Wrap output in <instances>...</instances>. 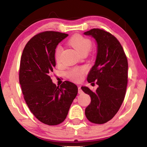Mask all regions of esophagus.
Listing matches in <instances>:
<instances>
[{
  "label": "esophagus",
  "instance_id": "esophagus-1",
  "mask_svg": "<svg viewBox=\"0 0 147 147\" xmlns=\"http://www.w3.org/2000/svg\"><path fill=\"white\" fill-rule=\"evenodd\" d=\"M83 91L82 90L81 87H78V94H82Z\"/></svg>",
  "mask_w": 147,
  "mask_h": 147
}]
</instances>
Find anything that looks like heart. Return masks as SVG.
Wrapping results in <instances>:
<instances>
[{"label": "heart", "instance_id": "obj_1", "mask_svg": "<svg viewBox=\"0 0 147 147\" xmlns=\"http://www.w3.org/2000/svg\"><path fill=\"white\" fill-rule=\"evenodd\" d=\"M69 44L80 54L84 53L88 54L91 49V41L90 39L83 37L80 35L76 34L72 36L69 40ZM62 47L58 46L55 51V59L57 62L60 61ZM87 73L86 67L74 68L67 72V75L68 78L74 82H80L83 79L84 76Z\"/></svg>", "mask_w": 147, "mask_h": 147}]
</instances>
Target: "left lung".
<instances>
[{"label": "left lung", "instance_id": "8db88e82", "mask_svg": "<svg viewBox=\"0 0 147 147\" xmlns=\"http://www.w3.org/2000/svg\"><path fill=\"white\" fill-rule=\"evenodd\" d=\"M95 39L97 53L95 63L88 76V82L98 86L95 92L88 87L82 89L91 97L85 114L93 123L104 124L117 113L125 96L128 83V60L121 43L104 30L93 28L84 32ZM94 84V83H92Z\"/></svg>", "mask_w": 147, "mask_h": 147}]
</instances>
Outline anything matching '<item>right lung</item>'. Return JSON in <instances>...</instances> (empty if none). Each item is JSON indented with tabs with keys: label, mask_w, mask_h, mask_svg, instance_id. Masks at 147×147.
<instances>
[{
	"label": "right lung",
	"mask_w": 147,
	"mask_h": 147,
	"mask_svg": "<svg viewBox=\"0 0 147 147\" xmlns=\"http://www.w3.org/2000/svg\"><path fill=\"white\" fill-rule=\"evenodd\" d=\"M68 34L46 31L30 39L23 50L19 82L27 106L39 121L48 125L61 123L78 93L75 84L65 81L60 87L52 82L55 51Z\"/></svg>",
	"instance_id": "right-lung-1"
}]
</instances>
